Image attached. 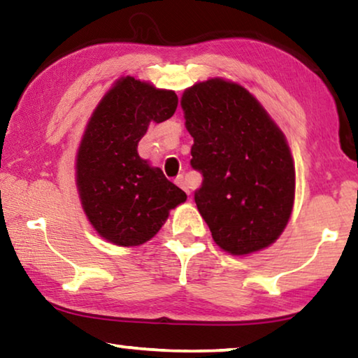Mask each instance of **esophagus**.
<instances>
[{"instance_id":"1","label":"esophagus","mask_w":358,"mask_h":358,"mask_svg":"<svg viewBox=\"0 0 358 358\" xmlns=\"http://www.w3.org/2000/svg\"><path fill=\"white\" fill-rule=\"evenodd\" d=\"M175 183H177L181 189H183L187 196H189V185H187V180H186V177H183V175H178L177 177V180H175Z\"/></svg>"}]
</instances>
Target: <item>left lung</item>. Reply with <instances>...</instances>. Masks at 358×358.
Listing matches in <instances>:
<instances>
[{
	"mask_svg": "<svg viewBox=\"0 0 358 358\" xmlns=\"http://www.w3.org/2000/svg\"><path fill=\"white\" fill-rule=\"evenodd\" d=\"M191 166L202 173L199 213L221 250L245 256L275 243L294 207L295 167L282 131L238 83L210 78L185 90Z\"/></svg>",
	"mask_w": 358,
	"mask_h": 358,
	"instance_id": "left-lung-1",
	"label": "left lung"
}]
</instances>
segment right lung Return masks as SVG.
I'll list each match as a JSON object with an SVG mask.
<instances>
[{"label":"right lung","mask_w":358,"mask_h":358,"mask_svg":"<svg viewBox=\"0 0 358 358\" xmlns=\"http://www.w3.org/2000/svg\"><path fill=\"white\" fill-rule=\"evenodd\" d=\"M177 106L175 92L121 77L85 128L76 164L78 196L96 232L113 245H143L186 201L185 191L137 153L151 121L169 120Z\"/></svg>","instance_id":"1"}]
</instances>
